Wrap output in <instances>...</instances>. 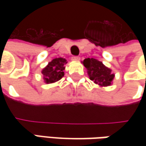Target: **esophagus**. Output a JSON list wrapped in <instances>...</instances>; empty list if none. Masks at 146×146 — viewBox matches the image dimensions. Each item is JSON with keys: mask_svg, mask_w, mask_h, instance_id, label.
I'll return each mask as SVG.
<instances>
[{"mask_svg": "<svg viewBox=\"0 0 146 146\" xmlns=\"http://www.w3.org/2000/svg\"><path fill=\"white\" fill-rule=\"evenodd\" d=\"M80 57H78V56H73V57L71 58V60H72V61H75V62H78V61H80Z\"/></svg>", "mask_w": 146, "mask_h": 146, "instance_id": "esophagus-1", "label": "esophagus"}]
</instances>
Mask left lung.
I'll return each instance as SVG.
<instances>
[{
  "instance_id": "left-lung-1",
  "label": "left lung",
  "mask_w": 146,
  "mask_h": 146,
  "mask_svg": "<svg viewBox=\"0 0 146 146\" xmlns=\"http://www.w3.org/2000/svg\"><path fill=\"white\" fill-rule=\"evenodd\" d=\"M82 63L87 69L88 75L91 80L100 87H107L112 84L115 74L109 67L95 58H85Z\"/></svg>"
}]
</instances>
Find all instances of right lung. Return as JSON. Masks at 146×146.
<instances>
[{
    "label": "right lung",
    "mask_w": 146,
    "mask_h": 146,
    "mask_svg": "<svg viewBox=\"0 0 146 146\" xmlns=\"http://www.w3.org/2000/svg\"><path fill=\"white\" fill-rule=\"evenodd\" d=\"M66 63V59L63 58H57L49 62L48 65L41 70L44 83L53 84L60 80L64 76L65 65Z\"/></svg>",
    "instance_id": "obj_1"
}]
</instances>
